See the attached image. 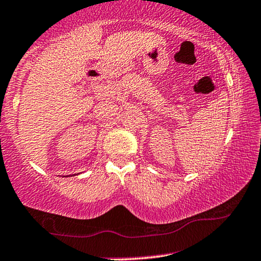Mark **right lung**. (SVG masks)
<instances>
[{"mask_svg": "<svg viewBox=\"0 0 261 261\" xmlns=\"http://www.w3.org/2000/svg\"><path fill=\"white\" fill-rule=\"evenodd\" d=\"M74 175H75V174H74Z\"/></svg>", "mask_w": 261, "mask_h": 261, "instance_id": "add662e5", "label": "right lung"}]
</instances>
